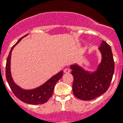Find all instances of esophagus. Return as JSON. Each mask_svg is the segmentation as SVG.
Masks as SVG:
<instances>
[{
  "instance_id": "34e87169",
  "label": "esophagus",
  "mask_w": 123,
  "mask_h": 123,
  "mask_svg": "<svg viewBox=\"0 0 123 123\" xmlns=\"http://www.w3.org/2000/svg\"><path fill=\"white\" fill-rule=\"evenodd\" d=\"M64 72L65 73H69V72H70V69H69V68H65V69H64Z\"/></svg>"
}]
</instances>
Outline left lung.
Segmentation results:
<instances>
[{
	"label": "left lung",
	"instance_id": "obj_1",
	"mask_svg": "<svg viewBox=\"0 0 123 123\" xmlns=\"http://www.w3.org/2000/svg\"><path fill=\"white\" fill-rule=\"evenodd\" d=\"M98 49L102 59L96 71H88L77 64L70 66L74 77L73 93L81 100L94 99L106 92L111 84L114 73L111 48L103 40Z\"/></svg>",
	"mask_w": 123,
	"mask_h": 123
}]
</instances>
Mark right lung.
Instances as JSON below:
<instances>
[{
    "label": "right lung",
    "instance_id": "obj_1",
    "mask_svg": "<svg viewBox=\"0 0 123 123\" xmlns=\"http://www.w3.org/2000/svg\"><path fill=\"white\" fill-rule=\"evenodd\" d=\"M28 35V34L19 38V40L12 47L11 50L9 54L8 59L6 61V77L7 81L11 87V90L13 92V94L18 98L19 100L24 102V103L31 105H39L46 102L52 95L54 92L55 86L57 81L62 77L63 71L59 72L56 74L52 77L50 79L44 84L38 87L30 90L22 89L21 87L18 86L13 81L12 77L11 72V58L12 51L14 47L21 40L22 38L25 37Z\"/></svg>",
    "mask_w": 123,
    "mask_h": 123
}]
</instances>
